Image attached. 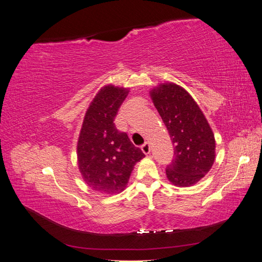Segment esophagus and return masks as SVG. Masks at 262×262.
<instances>
[{"instance_id":"esophagus-1","label":"esophagus","mask_w":262,"mask_h":262,"mask_svg":"<svg viewBox=\"0 0 262 262\" xmlns=\"http://www.w3.org/2000/svg\"><path fill=\"white\" fill-rule=\"evenodd\" d=\"M141 149H142V152H143L145 155H148L150 153V146H149L148 143H144L143 145H142Z\"/></svg>"}]
</instances>
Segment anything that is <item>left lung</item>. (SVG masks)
<instances>
[{
  "label": "left lung",
  "mask_w": 262,
  "mask_h": 262,
  "mask_svg": "<svg viewBox=\"0 0 262 262\" xmlns=\"http://www.w3.org/2000/svg\"><path fill=\"white\" fill-rule=\"evenodd\" d=\"M149 96L168 130L175 157L166 168L176 187H190L200 181L215 161V139L211 126L185 89L175 83H162Z\"/></svg>",
  "instance_id": "obj_1"
}]
</instances>
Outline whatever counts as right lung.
<instances>
[{
	"mask_svg": "<svg viewBox=\"0 0 262 262\" xmlns=\"http://www.w3.org/2000/svg\"><path fill=\"white\" fill-rule=\"evenodd\" d=\"M129 89L108 84L87 108L77 140V165L85 184L106 194L121 192L145 155L114 123Z\"/></svg>",
	"mask_w": 262,
	"mask_h": 262,
	"instance_id": "right-lung-1",
	"label": "right lung"
}]
</instances>
